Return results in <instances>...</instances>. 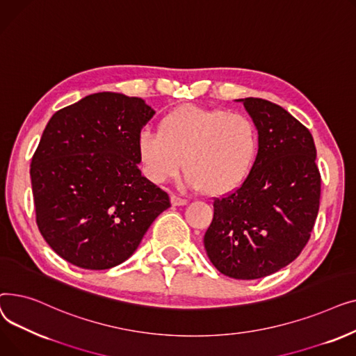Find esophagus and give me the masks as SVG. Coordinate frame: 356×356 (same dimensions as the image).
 I'll return each instance as SVG.
<instances>
[{
  "label": "esophagus",
  "instance_id": "esophagus-1",
  "mask_svg": "<svg viewBox=\"0 0 356 356\" xmlns=\"http://www.w3.org/2000/svg\"><path fill=\"white\" fill-rule=\"evenodd\" d=\"M170 202H172L173 207H183V204L188 203V200H186V199H181V197L176 196V195H172V196H170Z\"/></svg>",
  "mask_w": 356,
  "mask_h": 356
}]
</instances>
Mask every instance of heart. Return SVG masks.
I'll use <instances>...</instances> for the list:
<instances>
[{
  "instance_id": "1",
  "label": "heart",
  "mask_w": 356,
  "mask_h": 356,
  "mask_svg": "<svg viewBox=\"0 0 356 356\" xmlns=\"http://www.w3.org/2000/svg\"><path fill=\"white\" fill-rule=\"evenodd\" d=\"M136 147L143 170L153 183L176 177L184 165L191 188L208 196H225L250 176L258 133L244 114L180 105L159 121L157 134L140 133Z\"/></svg>"
}]
</instances>
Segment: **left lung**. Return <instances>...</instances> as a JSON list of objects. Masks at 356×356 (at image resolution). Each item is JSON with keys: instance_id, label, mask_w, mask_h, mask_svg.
I'll use <instances>...</instances> for the list:
<instances>
[{"instance_id": "1", "label": "left lung", "mask_w": 356, "mask_h": 356, "mask_svg": "<svg viewBox=\"0 0 356 356\" xmlns=\"http://www.w3.org/2000/svg\"><path fill=\"white\" fill-rule=\"evenodd\" d=\"M258 129L252 170L239 188L213 200L203 244L231 278L267 277L294 261L310 239L321 203V173L310 131L277 104L239 99Z\"/></svg>"}]
</instances>
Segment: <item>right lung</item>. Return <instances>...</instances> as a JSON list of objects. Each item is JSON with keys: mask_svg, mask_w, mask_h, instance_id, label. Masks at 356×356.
Returning <instances> with one entry per match:
<instances>
[{"mask_svg": "<svg viewBox=\"0 0 356 356\" xmlns=\"http://www.w3.org/2000/svg\"><path fill=\"white\" fill-rule=\"evenodd\" d=\"M153 115L141 98L99 92L47 122L30 165L35 222L67 263L85 270L124 263L170 208L138 168L137 137Z\"/></svg>", "mask_w": 356, "mask_h": 356, "instance_id": "1", "label": "right lung"}]
</instances>
